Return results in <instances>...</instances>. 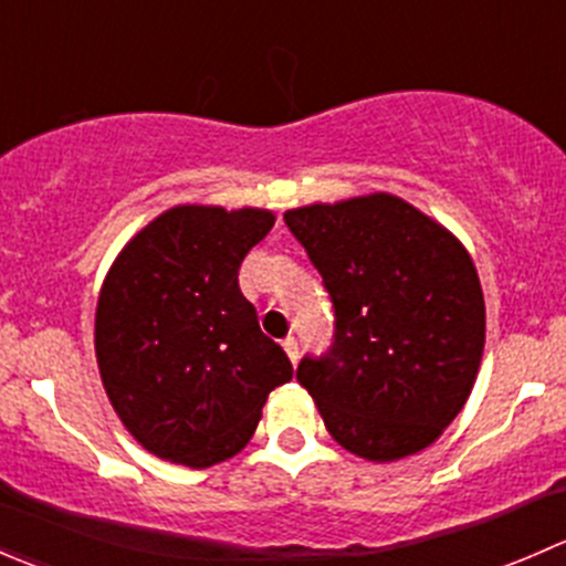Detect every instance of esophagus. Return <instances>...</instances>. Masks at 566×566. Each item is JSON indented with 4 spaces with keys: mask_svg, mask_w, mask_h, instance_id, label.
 <instances>
[{
    "mask_svg": "<svg viewBox=\"0 0 566 566\" xmlns=\"http://www.w3.org/2000/svg\"><path fill=\"white\" fill-rule=\"evenodd\" d=\"M282 347H284V353H287V358L290 361H298V339H295V336H287V339L282 342Z\"/></svg>",
    "mask_w": 566,
    "mask_h": 566,
    "instance_id": "obj_1",
    "label": "esophagus"
}]
</instances>
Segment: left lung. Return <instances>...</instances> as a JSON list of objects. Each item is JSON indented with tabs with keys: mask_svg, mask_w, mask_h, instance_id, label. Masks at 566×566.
<instances>
[{
	"mask_svg": "<svg viewBox=\"0 0 566 566\" xmlns=\"http://www.w3.org/2000/svg\"><path fill=\"white\" fill-rule=\"evenodd\" d=\"M334 301V345L298 364L325 430L373 462L441 438L476 384L484 295L458 238L394 193L284 213Z\"/></svg>",
	"mask_w": 566,
	"mask_h": 566,
	"instance_id": "left-lung-1",
	"label": "left lung"
}]
</instances>
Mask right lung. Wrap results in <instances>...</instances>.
Returning <instances> with one entry per match:
<instances>
[{
	"mask_svg": "<svg viewBox=\"0 0 566 566\" xmlns=\"http://www.w3.org/2000/svg\"><path fill=\"white\" fill-rule=\"evenodd\" d=\"M273 221L262 208L175 205L108 268L95 310L101 380L125 430L156 458L230 460L254 436L268 394L293 378L238 287L243 256Z\"/></svg>",
	"mask_w": 566,
	"mask_h": 566,
	"instance_id": "right-lung-1",
	"label": "right lung"
}]
</instances>
